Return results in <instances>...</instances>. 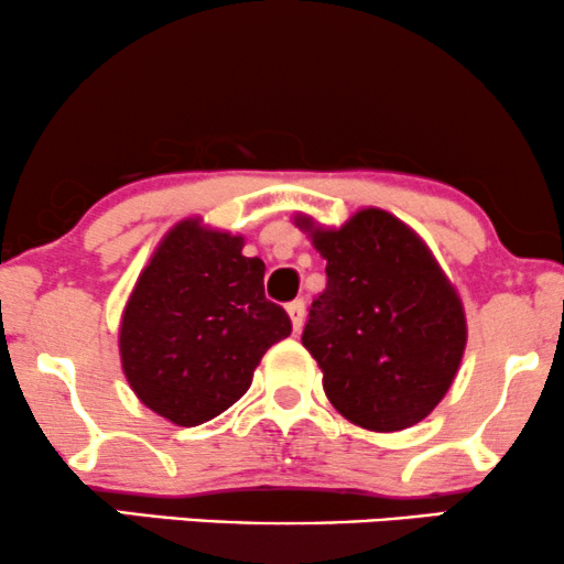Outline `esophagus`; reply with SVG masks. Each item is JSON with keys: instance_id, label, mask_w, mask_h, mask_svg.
<instances>
[{"instance_id": "esophagus-1", "label": "esophagus", "mask_w": 564, "mask_h": 564, "mask_svg": "<svg viewBox=\"0 0 564 564\" xmlns=\"http://www.w3.org/2000/svg\"><path fill=\"white\" fill-rule=\"evenodd\" d=\"M286 310H289L291 325H294V330L299 333V330H302V325H304V302H302V299H296V302H291Z\"/></svg>"}]
</instances>
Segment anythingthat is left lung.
Masks as SVG:
<instances>
[{
  "instance_id": "8db88e82",
  "label": "left lung",
  "mask_w": 564,
  "mask_h": 564,
  "mask_svg": "<svg viewBox=\"0 0 564 564\" xmlns=\"http://www.w3.org/2000/svg\"><path fill=\"white\" fill-rule=\"evenodd\" d=\"M327 260L302 344L323 369L327 401L351 424L398 432L430 416L458 375L466 312L430 247L380 208L340 229L299 216Z\"/></svg>"
}]
</instances>
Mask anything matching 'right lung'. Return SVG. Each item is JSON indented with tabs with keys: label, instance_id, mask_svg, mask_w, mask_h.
I'll return each instance as SVG.
<instances>
[{
	"label": "right lung",
	"instance_id": "1",
	"mask_svg": "<svg viewBox=\"0 0 564 564\" xmlns=\"http://www.w3.org/2000/svg\"><path fill=\"white\" fill-rule=\"evenodd\" d=\"M245 239L176 224L161 239L122 312L119 354L148 409L180 426L210 422L252 384L262 354L291 335L283 306L265 299V262Z\"/></svg>",
	"mask_w": 564,
	"mask_h": 564
}]
</instances>
